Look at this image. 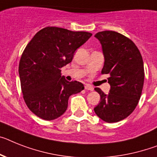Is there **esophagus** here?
<instances>
[{"instance_id": "34e87169", "label": "esophagus", "mask_w": 157, "mask_h": 157, "mask_svg": "<svg viewBox=\"0 0 157 157\" xmlns=\"http://www.w3.org/2000/svg\"><path fill=\"white\" fill-rule=\"evenodd\" d=\"M85 89L86 90H89V91H93V87L90 85H85Z\"/></svg>"}]
</instances>
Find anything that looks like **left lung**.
Wrapping results in <instances>:
<instances>
[{
  "label": "left lung",
  "mask_w": 157,
  "mask_h": 157,
  "mask_svg": "<svg viewBox=\"0 0 157 157\" xmlns=\"http://www.w3.org/2000/svg\"><path fill=\"white\" fill-rule=\"evenodd\" d=\"M95 37L105 57L101 73L109 75L111 89L108 94L95 89L101 101L94 112L105 122H118L128 117L139 102L144 80L143 59L133 42L119 33L99 32Z\"/></svg>",
  "instance_id": "left-lung-1"
}]
</instances>
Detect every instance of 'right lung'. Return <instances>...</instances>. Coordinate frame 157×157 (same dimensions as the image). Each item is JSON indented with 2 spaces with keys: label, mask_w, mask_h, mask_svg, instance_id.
<instances>
[{
  "label": "right lung",
  "mask_w": 157,
  "mask_h": 157,
  "mask_svg": "<svg viewBox=\"0 0 157 157\" xmlns=\"http://www.w3.org/2000/svg\"><path fill=\"white\" fill-rule=\"evenodd\" d=\"M92 36L46 27L36 33L24 50L19 76L24 100L38 117L52 121L64 114L68 98L85 89L82 83L66 81L60 68L72 60L74 52Z\"/></svg>",
  "instance_id": "add662e5"
}]
</instances>
